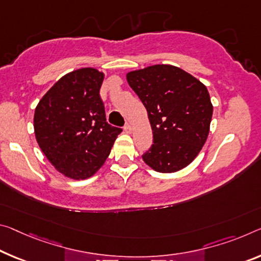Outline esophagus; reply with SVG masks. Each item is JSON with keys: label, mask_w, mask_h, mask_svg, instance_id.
<instances>
[{"label": "esophagus", "mask_w": 261, "mask_h": 261, "mask_svg": "<svg viewBox=\"0 0 261 261\" xmlns=\"http://www.w3.org/2000/svg\"><path fill=\"white\" fill-rule=\"evenodd\" d=\"M124 131L127 132V134H130V132L132 131V126H131V124L126 123V124H125V126H124Z\"/></svg>", "instance_id": "34e87169"}]
</instances>
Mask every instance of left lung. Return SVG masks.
<instances>
[{"label":"left lung","mask_w":261,"mask_h":261,"mask_svg":"<svg viewBox=\"0 0 261 261\" xmlns=\"http://www.w3.org/2000/svg\"><path fill=\"white\" fill-rule=\"evenodd\" d=\"M126 80L145 106L152 127L153 144L143 160L160 173L188 166L209 134L213 105L206 87L171 65L130 72Z\"/></svg>","instance_id":"obj_1"}]
</instances>
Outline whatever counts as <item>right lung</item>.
Wrapping results in <instances>:
<instances>
[{"label":"right lung","mask_w":261,"mask_h":261,"mask_svg":"<svg viewBox=\"0 0 261 261\" xmlns=\"http://www.w3.org/2000/svg\"><path fill=\"white\" fill-rule=\"evenodd\" d=\"M105 74L81 68L66 74L39 101L35 110V135L53 166L75 180L98 171L121 134L107 122L100 96Z\"/></svg>","instance_id":"1"}]
</instances>
